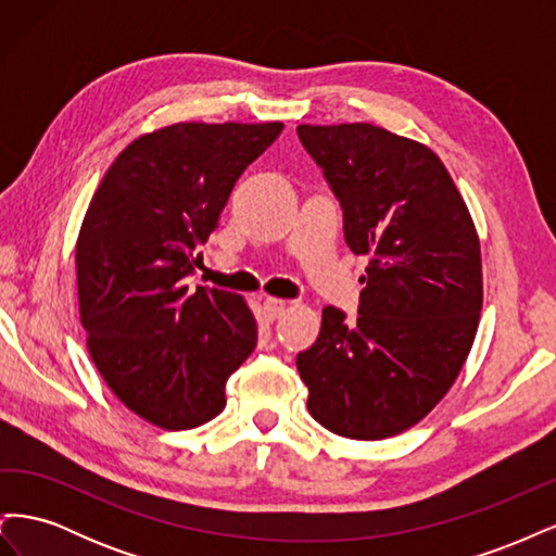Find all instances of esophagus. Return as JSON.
<instances>
[{
    "instance_id": "esophagus-1",
    "label": "esophagus",
    "mask_w": 556,
    "mask_h": 556,
    "mask_svg": "<svg viewBox=\"0 0 556 556\" xmlns=\"http://www.w3.org/2000/svg\"><path fill=\"white\" fill-rule=\"evenodd\" d=\"M285 308H288V304H285L282 299H274V296L264 299V313L268 319H278L285 313Z\"/></svg>"
}]
</instances>
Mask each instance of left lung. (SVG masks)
Returning <instances> with one entry per match:
<instances>
[{"label": "left lung", "instance_id": "left-lung-1", "mask_svg": "<svg viewBox=\"0 0 556 556\" xmlns=\"http://www.w3.org/2000/svg\"><path fill=\"white\" fill-rule=\"evenodd\" d=\"M343 208L345 243L371 260L359 317L327 306L296 357L325 429L382 441L425 419L462 374L482 311L480 239L425 143L378 125H299Z\"/></svg>", "mask_w": 556, "mask_h": 556}]
</instances>
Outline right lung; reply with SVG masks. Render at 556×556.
Returning a JSON list of instances; mask_svg holds the SVG:
<instances>
[{
	"label": "right lung",
	"instance_id": "right-lung-1",
	"mask_svg": "<svg viewBox=\"0 0 556 556\" xmlns=\"http://www.w3.org/2000/svg\"><path fill=\"white\" fill-rule=\"evenodd\" d=\"M282 123H174L109 166L76 241L78 315L117 401L166 431L206 425L225 382L257 345L245 299L197 288L194 250L220 223L233 182Z\"/></svg>",
	"mask_w": 556,
	"mask_h": 556
}]
</instances>
